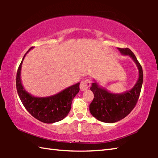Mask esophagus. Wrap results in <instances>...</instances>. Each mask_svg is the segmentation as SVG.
<instances>
[{"mask_svg":"<svg viewBox=\"0 0 158 158\" xmlns=\"http://www.w3.org/2000/svg\"><path fill=\"white\" fill-rule=\"evenodd\" d=\"M90 85V81L89 79H85L84 81H82L80 84V89L82 91H84V90H86L89 89Z\"/></svg>","mask_w":158,"mask_h":158,"instance_id":"1","label":"esophagus"}]
</instances>
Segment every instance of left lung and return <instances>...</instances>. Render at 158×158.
Wrapping results in <instances>:
<instances>
[{
	"label": "left lung",
	"mask_w": 158,
	"mask_h": 158,
	"mask_svg": "<svg viewBox=\"0 0 158 158\" xmlns=\"http://www.w3.org/2000/svg\"><path fill=\"white\" fill-rule=\"evenodd\" d=\"M118 49L122 55L132 58L138 68L139 77L132 89L121 93L109 92L93 79L90 89L94 94V99L89 106L90 112L98 121L108 123L121 121L132 111L137 102L143 84L142 68L133 52L128 48Z\"/></svg>",
	"instance_id": "1"
}]
</instances>
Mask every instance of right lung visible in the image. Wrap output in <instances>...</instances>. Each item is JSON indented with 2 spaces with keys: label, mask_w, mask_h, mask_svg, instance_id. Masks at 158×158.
I'll return each instance as SVG.
<instances>
[{
  "label": "right lung",
  "mask_w": 158,
  "mask_h": 158,
  "mask_svg": "<svg viewBox=\"0 0 158 158\" xmlns=\"http://www.w3.org/2000/svg\"><path fill=\"white\" fill-rule=\"evenodd\" d=\"M26 53L18 68L16 80L17 93L23 105L34 118L45 123H53L65 118L68 114L73 98L79 91L80 83H77L48 97H35L28 93L21 83V70L26 53Z\"/></svg>",
  "instance_id": "obj_1"
}]
</instances>
